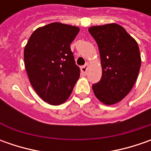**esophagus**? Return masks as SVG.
<instances>
[{"instance_id":"1","label":"esophagus","mask_w":151,"mask_h":151,"mask_svg":"<svg viewBox=\"0 0 151 151\" xmlns=\"http://www.w3.org/2000/svg\"><path fill=\"white\" fill-rule=\"evenodd\" d=\"M87 68H88V64H86L85 65L81 68V74L82 75H86V70H87Z\"/></svg>"}]
</instances>
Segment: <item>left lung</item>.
Segmentation results:
<instances>
[{
    "mask_svg": "<svg viewBox=\"0 0 151 151\" xmlns=\"http://www.w3.org/2000/svg\"><path fill=\"white\" fill-rule=\"evenodd\" d=\"M88 31L97 44L102 69L101 80L92 85V90L99 101L113 105L124 99L136 81L141 65L139 49L119 24L91 27Z\"/></svg>",
    "mask_w": 151,
    "mask_h": 151,
    "instance_id": "obj_1",
    "label": "left lung"
}]
</instances>
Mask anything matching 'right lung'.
Listing matches in <instances>:
<instances>
[{"label": "right lung", "mask_w": 151, "mask_h": 151, "mask_svg": "<svg viewBox=\"0 0 151 151\" xmlns=\"http://www.w3.org/2000/svg\"><path fill=\"white\" fill-rule=\"evenodd\" d=\"M78 27L53 22L37 28L24 49V64L30 83L44 101L65 102L80 77L70 44Z\"/></svg>", "instance_id": "right-lung-1"}]
</instances>
